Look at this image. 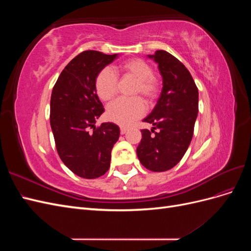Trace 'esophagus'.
<instances>
[{"mask_svg":"<svg viewBox=\"0 0 251 251\" xmlns=\"http://www.w3.org/2000/svg\"><path fill=\"white\" fill-rule=\"evenodd\" d=\"M126 131H127V128H126V127H124V126H121V127H120V134H121V135L126 134Z\"/></svg>","mask_w":251,"mask_h":251,"instance_id":"obj_1","label":"esophagus"}]
</instances>
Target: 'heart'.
Here are the masks:
<instances>
[{
	"label": "heart",
	"instance_id": "heart-1",
	"mask_svg": "<svg viewBox=\"0 0 251 251\" xmlns=\"http://www.w3.org/2000/svg\"><path fill=\"white\" fill-rule=\"evenodd\" d=\"M119 71L125 76H130L136 80L133 91L134 95H141L147 102H151L157 97L160 82L147 62L140 58L127 59L119 66ZM95 89L101 100L109 101L113 100L118 90L116 75L108 68L101 70L96 77ZM143 113L144 103L139 97L133 100L120 98L112 102L107 109L108 118L120 126L131 125L134 120L140 118Z\"/></svg>",
	"mask_w": 251,
	"mask_h": 251
}]
</instances>
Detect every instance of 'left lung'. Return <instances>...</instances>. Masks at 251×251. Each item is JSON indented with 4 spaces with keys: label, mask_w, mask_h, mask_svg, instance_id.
<instances>
[{
    "label": "left lung",
    "mask_w": 251,
    "mask_h": 251,
    "mask_svg": "<svg viewBox=\"0 0 251 251\" xmlns=\"http://www.w3.org/2000/svg\"><path fill=\"white\" fill-rule=\"evenodd\" d=\"M148 57L158 65L162 90L155 108L143 119L153 127L141 130L137 156L146 169L165 172L179 163L191 144L199 92L186 67L171 53L157 50Z\"/></svg>",
    "instance_id": "left-lung-1"
}]
</instances>
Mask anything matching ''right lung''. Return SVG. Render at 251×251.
<instances>
[{"instance_id": "right-lung-1", "label": "right lung", "mask_w": 251, "mask_h": 251, "mask_svg": "<svg viewBox=\"0 0 251 251\" xmlns=\"http://www.w3.org/2000/svg\"><path fill=\"white\" fill-rule=\"evenodd\" d=\"M118 54L95 50L75 56L60 73L52 90L50 125L59 158L77 176L95 179L110 169L111 151L119 138V126L96 120L104 112L95 80Z\"/></svg>"}]
</instances>
